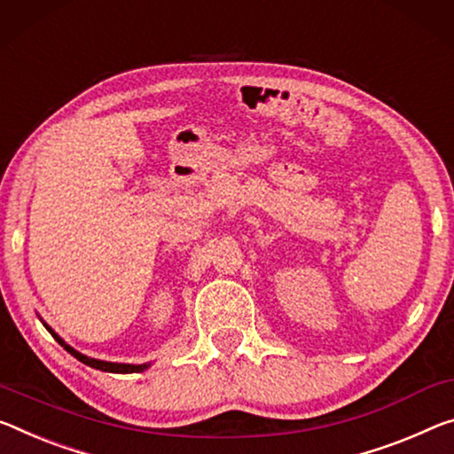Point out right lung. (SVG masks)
I'll return each mask as SVG.
<instances>
[{
  "instance_id": "1",
  "label": "right lung",
  "mask_w": 454,
  "mask_h": 454,
  "mask_svg": "<svg viewBox=\"0 0 454 454\" xmlns=\"http://www.w3.org/2000/svg\"><path fill=\"white\" fill-rule=\"evenodd\" d=\"M44 327L50 331V333H52L54 340L59 341V343L62 345V348L68 351L70 356H74V357L78 359V362L90 365V368H95V370H100V372H113V373H135V372H143V370L149 368V364H141V365H135V364H113V362H103V359L89 357V356L81 354V351H76L74 348H70L68 343H64V340H60V337L56 335L54 331L46 325V323H44Z\"/></svg>"
}]
</instances>
